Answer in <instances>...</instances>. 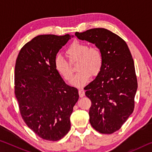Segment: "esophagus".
Instances as JSON below:
<instances>
[{"label": "esophagus", "mask_w": 152, "mask_h": 152, "mask_svg": "<svg viewBox=\"0 0 152 152\" xmlns=\"http://www.w3.org/2000/svg\"><path fill=\"white\" fill-rule=\"evenodd\" d=\"M78 93H79L80 97L82 98V97H83L84 95H85V91H84L83 89H80L78 91Z\"/></svg>", "instance_id": "34e87169"}]
</instances>
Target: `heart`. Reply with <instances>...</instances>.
I'll list each match as a JSON object with an SVG mask.
<instances>
[{"label":"heart","mask_w":152,"mask_h":152,"mask_svg":"<svg viewBox=\"0 0 152 152\" xmlns=\"http://www.w3.org/2000/svg\"><path fill=\"white\" fill-rule=\"evenodd\" d=\"M66 55L70 63L78 61V74L74 77L72 84L76 86H83L91 79L92 75L97 76L102 70L104 57L102 51L96 47L90 48L86 43L74 42L66 50ZM55 67L59 74L66 81H70L73 71L67 61L60 56L55 59Z\"/></svg>","instance_id":"heart-1"}]
</instances>
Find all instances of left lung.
I'll return each instance as SVG.
<instances>
[{"label": "left lung", "mask_w": 152, "mask_h": 152, "mask_svg": "<svg viewBox=\"0 0 152 152\" xmlns=\"http://www.w3.org/2000/svg\"><path fill=\"white\" fill-rule=\"evenodd\" d=\"M75 35L94 43L103 54L101 72L84 90L92 102L89 116L92 127L111 134L121 127L134 110L137 80L132 53L122 38L104 28L76 32Z\"/></svg>", "instance_id": "obj_1"}]
</instances>
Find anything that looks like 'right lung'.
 Instances as JSON below:
<instances>
[{"mask_svg":"<svg viewBox=\"0 0 152 152\" xmlns=\"http://www.w3.org/2000/svg\"><path fill=\"white\" fill-rule=\"evenodd\" d=\"M70 39L69 34L38 35L21 48L15 63V94L20 115L45 140H60L68 133L79 98L77 88L67 85L55 67L56 55Z\"/></svg>","mask_w":152,"mask_h":152,"instance_id":"add662e5","label":"right lung"}]
</instances>
